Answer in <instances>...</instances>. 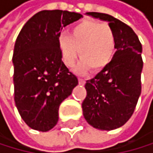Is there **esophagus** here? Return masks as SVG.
<instances>
[{
  "label": "esophagus",
  "instance_id": "esophagus-1",
  "mask_svg": "<svg viewBox=\"0 0 153 153\" xmlns=\"http://www.w3.org/2000/svg\"><path fill=\"white\" fill-rule=\"evenodd\" d=\"M78 82H79V84H84L85 79H84V78H82V77H79V78H78Z\"/></svg>",
  "mask_w": 153,
  "mask_h": 153
}]
</instances>
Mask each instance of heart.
<instances>
[{
    "mask_svg": "<svg viewBox=\"0 0 153 153\" xmlns=\"http://www.w3.org/2000/svg\"><path fill=\"white\" fill-rule=\"evenodd\" d=\"M58 47L65 65L73 66L79 53L81 62L78 70L85 72L90 68L93 72H99L113 59L117 38L108 24L83 20L70 28L68 35L59 37Z\"/></svg>",
    "mask_w": 153,
    "mask_h": 153,
    "instance_id": "heart-1",
    "label": "heart"
}]
</instances>
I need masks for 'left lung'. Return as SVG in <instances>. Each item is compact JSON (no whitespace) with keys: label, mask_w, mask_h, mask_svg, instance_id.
Instances as JSON below:
<instances>
[{"label":"left lung","mask_w":153,"mask_h":153,"mask_svg":"<svg viewBox=\"0 0 153 153\" xmlns=\"http://www.w3.org/2000/svg\"><path fill=\"white\" fill-rule=\"evenodd\" d=\"M87 14L108 22L115 31L117 51L111 62L94 78L86 81L83 116L95 128L116 129L130 119L141 95L142 44L129 26L111 15Z\"/></svg>","instance_id":"8db88e82"}]
</instances>
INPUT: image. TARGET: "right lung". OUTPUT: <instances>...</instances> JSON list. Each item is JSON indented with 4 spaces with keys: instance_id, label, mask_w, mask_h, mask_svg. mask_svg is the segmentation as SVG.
Segmentation results:
<instances>
[{
    "instance_id": "add662e5",
    "label": "right lung",
    "mask_w": 153,
    "mask_h": 153,
    "mask_svg": "<svg viewBox=\"0 0 153 153\" xmlns=\"http://www.w3.org/2000/svg\"><path fill=\"white\" fill-rule=\"evenodd\" d=\"M82 15L43 10L25 24L13 51L14 100L32 129L49 131L57 123L59 105L72 94L77 77L65 66L59 51L60 30Z\"/></svg>"
}]
</instances>
